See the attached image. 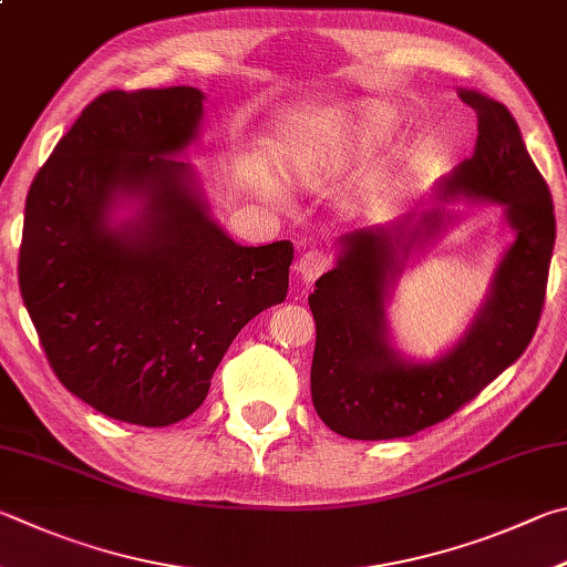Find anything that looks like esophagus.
Segmentation results:
<instances>
[{"label": "esophagus", "instance_id": "esophagus-1", "mask_svg": "<svg viewBox=\"0 0 567 567\" xmlns=\"http://www.w3.org/2000/svg\"><path fill=\"white\" fill-rule=\"evenodd\" d=\"M332 265V257L324 250H307L300 260H297V275L302 277L305 282H315L319 275H324Z\"/></svg>", "mask_w": 567, "mask_h": 567}]
</instances>
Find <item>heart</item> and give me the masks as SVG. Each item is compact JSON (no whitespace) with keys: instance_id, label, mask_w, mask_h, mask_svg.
Segmentation results:
<instances>
[{"instance_id":"1","label":"heart","mask_w":567,"mask_h":567,"mask_svg":"<svg viewBox=\"0 0 567 567\" xmlns=\"http://www.w3.org/2000/svg\"><path fill=\"white\" fill-rule=\"evenodd\" d=\"M394 126H396V118L389 109L377 106V104L364 106L359 111V118L354 126V148L359 153L372 151L394 133ZM287 161H290L292 176L302 183H315L319 178V173H322V153H319L312 143H297V146L287 153ZM399 183H401V171L386 173L384 178H379L377 190L391 195ZM262 190L270 200H277V203L285 200V190L272 178H265Z\"/></svg>"}]
</instances>
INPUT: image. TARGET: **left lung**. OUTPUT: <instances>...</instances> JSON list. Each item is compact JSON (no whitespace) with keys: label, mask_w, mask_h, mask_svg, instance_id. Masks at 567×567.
Here are the masks:
<instances>
[{"label":"left lung","mask_w":567,"mask_h":567,"mask_svg":"<svg viewBox=\"0 0 567 567\" xmlns=\"http://www.w3.org/2000/svg\"><path fill=\"white\" fill-rule=\"evenodd\" d=\"M476 111L473 156L444 181V195L501 203L516 240L503 255L486 305L461 342L431 364L404 362L389 344L384 300L401 270L399 252L441 228L424 213L414 228H362L339 238L332 270L317 280L312 401L339 436L384 441L411 436L476 399L526 352L540 322L555 245L548 183L535 168L511 111L478 91H458Z\"/></svg>","instance_id":"obj_1"}]
</instances>
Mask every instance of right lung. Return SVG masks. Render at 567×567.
Returning <instances> with one entry per match:
<instances>
[{
    "label": "right lung",
    "instance_id": "add662e5",
    "mask_svg": "<svg viewBox=\"0 0 567 567\" xmlns=\"http://www.w3.org/2000/svg\"><path fill=\"white\" fill-rule=\"evenodd\" d=\"M193 86L106 91L27 195L19 290L49 367L101 414L171 426L208 396L233 339L287 297L292 243L243 248L210 220L190 166ZM118 194L144 200L113 229Z\"/></svg>",
    "mask_w": 567,
    "mask_h": 567
}]
</instances>
